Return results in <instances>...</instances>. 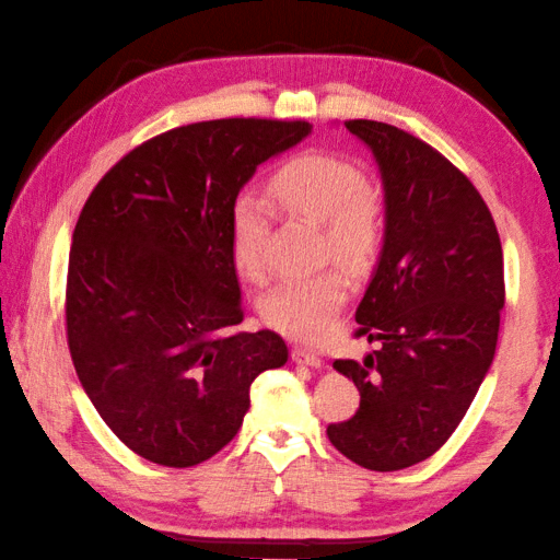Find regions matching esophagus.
Masks as SVG:
<instances>
[{
  "label": "esophagus",
  "instance_id": "34e87169",
  "mask_svg": "<svg viewBox=\"0 0 560 560\" xmlns=\"http://www.w3.org/2000/svg\"><path fill=\"white\" fill-rule=\"evenodd\" d=\"M292 362L298 364H305V366H315V370H319L323 366V360H319V354L307 350V347H292Z\"/></svg>",
  "mask_w": 560,
  "mask_h": 560
}]
</instances>
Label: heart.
I'll use <instances>...</instances> for the list:
<instances>
[{
    "mask_svg": "<svg viewBox=\"0 0 560 560\" xmlns=\"http://www.w3.org/2000/svg\"><path fill=\"white\" fill-rule=\"evenodd\" d=\"M278 203L325 228V250L347 265H362L377 250L382 218L380 203L352 163L327 153H302L285 163L272 178ZM268 231V208L260 198L245 194L231 213L233 260L241 275L260 280L262 243ZM347 295L340 270H323L310 278H292L270 288L260 298L262 323L292 337L315 342L332 327Z\"/></svg>",
    "mask_w": 560,
    "mask_h": 560,
    "instance_id": "b5f03b06",
    "label": "heart"
}]
</instances>
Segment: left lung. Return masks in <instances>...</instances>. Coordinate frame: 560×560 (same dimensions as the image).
<instances>
[{
	"label": "left lung",
	"instance_id": "obj_1",
	"mask_svg": "<svg viewBox=\"0 0 560 560\" xmlns=\"http://www.w3.org/2000/svg\"><path fill=\"white\" fill-rule=\"evenodd\" d=\"M345 126L382 178V250L354 313L357 335L380 347L332 364L360 409L327 436L364 469L399 471L444 446L491 370L503 253L479 190L442 153L389 124Z\"/></svg>",
	"mask_w": 560,
	"mask_h": 560
}]
</instances>
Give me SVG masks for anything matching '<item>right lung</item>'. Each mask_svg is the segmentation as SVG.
Returning a JSON list of instances; mask_svg holds the SVG:
<instances>
[{
    "instance_id": "add662e5",
    "label": "right lung",
    "mask_w": 560,
    "mask_h": 560,
    "mask_svg": "<svg viewBox=\"0 0 560 560\" xmlns=\"http://www.w3.org/2000/svg\"><path fill=\"white\" fill-rule=\"evenodd\" d=\"M305 121L220 118L173 128L98 180L73 228L67 335L108 429L143 459L188 469L250 409V384L288 362L243 323L231 213L260 163L305 141Z\"/></svg>"
}]
</instances>
